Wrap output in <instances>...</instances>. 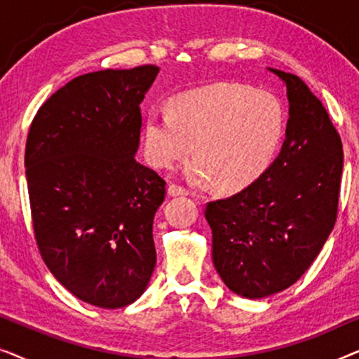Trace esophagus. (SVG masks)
Listing matches in <instances>:
<instances>
[{"instance_id":"esophagus-1","label":"esophagus","mask_w":359,"mask_h":359,"mask_svg":"<svg viewBox=\"0 0 359 359\" xmlns=\"http://www.w3.org/2000/svg\"><path fill=\"white\" fill-rule=\"evenodd\" d=\"M168 194L170 196H186L188 194V189L183 188V186L176 184V183H171L168 186Z\"/></svg>"}]
</instances>
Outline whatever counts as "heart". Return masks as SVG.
I'll use <instances>...</instances> for the list:
<instances>
[{
	"instance_id": "obj_1",
	"label": "heart",
	"mask_w": 359,
	"mask_h": 359,
	"mask_svg": "<svg viewBox=\"0 0 359 359\" xmlns=\"http://www.w3.org/2000/svg\"><path fill=\"white\" fill-rule=\"evenodd\" d=\"M286 129L279 97L266 90L217 83L181 93L171 111L154 109L145 121V151L158 168H173L193 144L199 156L186 175L198 184L217 180L220 188H245L276 156Z\"/></svg>"
}]
</instances>
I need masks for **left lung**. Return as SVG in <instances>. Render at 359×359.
Segmentation results:
<instances>
[{
	"label": "left lung",
	"instance_id": "8db88e82",
	"mask_svg": "<svg viewBox=\"0 0 359 359\" xmlns=\"http://www.w3.org/2000/svg\"><path fill=\"white\" fill-rule=\"evenodd\" d=\"M287 90L286 139L257 181L205 205L212 262L230 291L262 299L292 286L330 235L343 171L341 139L301 78L269 68Z\"/></svg>",
	"mask_w": 359,
	"mask_h": 359
}]
</instances>
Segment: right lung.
I'll return each instance as SVG.
<instances>
[{"label": "right lung", "mask_w": 359, "mask_h": 359, "mask_svg": "<svg viewBox=\"0 0 359 359\" xmlns=\"http://www.w3.org/2000/svg\"><path fill=\"white\" fill-rule=\"evenodd\" d=\"M160 68L73 78L34 117L26 178L41 257L83 302H135L155 269L154 217L166 181L135 160L140 102Z\"/></svg>", "instance_id": "add662e5"}]
</instances>
